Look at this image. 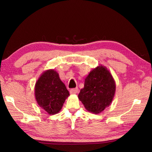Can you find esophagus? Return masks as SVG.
<instances>
[{
  "mask_svg": "<svg viewBox=\"0 0 152 152\" xmlns=\"http://www.w3.org/2000/svg\"><path fill=\"white\" fill-rule=\"evenodd\" d=\"M79 89L78 88H74V89H71L70 93V94H76L77 93H78Z\"/></svg>",
  "mask_w": 152,
  "mask_h": 152,
  "instance_id": "esophagus-1",
  "label": "esophagus"
}]
</instances>
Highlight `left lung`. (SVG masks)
I'll return each mask as SVG.
<instances>
[{
  "instance_id": "8db88e82",
  "label": "left lung",
  "mask_w": 152,
  "mask_h": 152,
  "mask_svg": "<svg viewBox=\"0 0 152 152\" xmlns=\"http://www.w3.org/2000/svg\"><path fill=\"white\" fill-rule=\"evenodd\" d=\"M115 83L112 74L104 66L93 69L85 79L84 88L78 99L87 110L99 114L109 106L114 99Z\"/></svg>"
}]
</instances>
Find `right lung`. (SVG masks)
<instances>
[{"label": "right lung", "mask_w": 152, "mask_h": 152, "mask_svg": "<svg viewBox=\"0 0 152 152\" xmlns=\"http://www.w3.org/2000/svg\"><path fill=\"white\" fill-rule=\"evenodd\" d=\"M34 94L38 104L50 115L59 112L70 95L59 74L51 69L45 71L38 78Z\"/></svg>", "instance_id": "obj_1"}]
</instances>
